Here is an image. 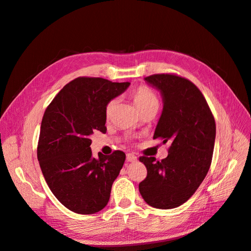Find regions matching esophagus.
I'll return each instance as SVG.
<instances>
[{
	"instance_id": "obj_1",
	"label": "esophagus",
	"mask_w": 251,
	"mask_h": 251,
	"mask_svg": "<svg viewBox=\"0 0 251 251\" xmlns=\"http://www.w3.org/2000/svg\"><path fill=\"white\" fill-rule=\"evenodd\" d=\"M136 160H137V157H136L134 154H131V153L126 154V161H128V162H134V161H136Z\"/></svg>"
}]
</instances>
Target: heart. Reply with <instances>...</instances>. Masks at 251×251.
<instances>
[{"mask_svg": "<svg viewBox=\"0 0 251 251\" xmlns=\"http://www.w3.org/2000/svg\"><path fill=\"white\" fill-rule=\"evenodd\" d=\"M132 95L136 107L138 108L140 112L151 107H154V105H157V107L159 105V100L154 91H151L150 88L146 86H140L137 89H135ZM116 102V100H111L108 102L107 107H105V114H107L108 117L112 114L114 108H115Z\"/></svg>", "mask_w": 251, "mask_h": 251, "instance_id": "heart-1", "label": "heart"}]
</instances>
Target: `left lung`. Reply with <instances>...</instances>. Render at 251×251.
<instances>
[{
    "label": "left lung",
    "instance_id": "left-lung-1",
    "mask_svg": "<svg viewBox=\"0 0 251 251\" xmlns=\"http://www.w3.org/2000/svg\"><path fill=\"white\" fill-rule=\"evenodd\" d=\"M160 91L163 110L154 139L170 142L161 161L142 156L147 178L139 192L150 206L171 209L185 203L207 175L215 147L216 123L201 91L176 74H154L144 78Z\"/></svg>",
    "mask_w": 251,
    "mask_h": 251
}]
</instances>
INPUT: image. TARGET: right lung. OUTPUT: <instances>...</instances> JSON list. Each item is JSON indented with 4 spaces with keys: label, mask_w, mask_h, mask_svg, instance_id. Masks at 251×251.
I'll return each instance as SVG.
<instances>
[{
    "label": "right lung",
    "mask_w": 251,
    "mask_h": 251,
    "mask_svg": "<svg viewBox=\"0 0 251 251\" xmlns=\"http://www.w3.org/2000/svg\"><path fill=\"white\" fill-rule=\"evenodd\" d=\"M130 82L77 77L59 91L44 113L37 159L51 192L65 207L81 215L104 208L126 160L121 151L92 157L90 135L107 132L105 107Z\"/></svg>",
    "instance_id": "add662e5"
}]
</instances>
